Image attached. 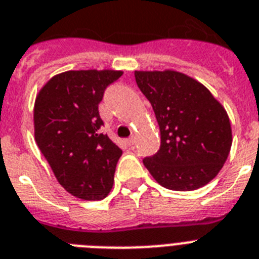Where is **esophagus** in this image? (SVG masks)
<instances>
[{"mask_svg":"<svg viewBox=\"0 0 259 259\" xmlns=\"http://www.w3.org/2000/svg\"><path fill=\"white\" fill-rule=\"evenodd\" d=\"M125 142H127V144L130 145V147H132V145L135 144V138H134V136H131V138L127 139V140H125Z\"/></svg>","mask_w":259,"mask_h":259,"instance_id":"esophagus-1","label":"esophagus"}]
</instances>
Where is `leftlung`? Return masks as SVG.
<instances>
[{
	"label": "left lung",
	"instance_id": "1",
	"mask_svg": "<svg viewBox=\"0 0 259 259\" xmlns=\"http://www.w3.org/2000/svg\"><path fill=\"white\" fill-rule=\"evenodd\" d=\"M160 128V149L143 164L161 187L194 191L214 179L232 147L226 111L197 80L177 71H135Z\"/></svg>",
	"mask_w": 259,
	"mask_h": 259
}]
</instances>
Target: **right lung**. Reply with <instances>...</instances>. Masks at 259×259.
Segmentation results:
<instances>
[{
  "instance_id": "right-lung-1",
  "label": "right lung",
  "mask_w": 259,
  "mask_h": 259,
  "mask_svg": "<svg viewBox=\"0 0 259 259\" xmlns=\"http://www.w3.org/2000/svg\"><path fill=\"white\" fill-rule=\"evenodd\" d=\"M121 71H67L38 94L34 130L38 148L68 193L98 201L110 193L121 151L100 128L99 103Z\"/></svg>"
}]
</instances>
